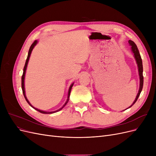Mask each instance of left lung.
Here are the masks:
<instances>
[{"label": "left lung", "mask_w": 156, "mask_h": 156, "mask_svg": "<svg viewBox=\"0 0 156 156\" xmlns=\"http://www.w3.org/2000/svg\"><path fill=\"white\" fill-rule=\"evenodd\" d=\"M129 45L131 46V51L133 52V53L134 55V57L136 60V64H137V66H138V70H139V77H140V87H139V92L136 95V97L135 98V101H133V104H132L129 107H131V106H133L134 105V103L137 100L138 98L140 96V94L142 91L143 89V62H142V58H141L140 55L139 53V51L138 50L137 47H136V44L134 43V41H131V40H129L128 41Z\"/></svg>", "instance_id": "8db88e82"}]
</instances>
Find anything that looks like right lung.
Listing matches in <instances>:
<instances>
[{
	"label": "right lung",
	"instance_id": "right-lung-1",
	"mask_svg": "<svg viewBox=\"0 0 156 156\" xmlns=\"http://www.w3.org/2000/svg\"><path fill=\"white\" fill-rule=\"evenodd\" d=\"M37 40H35L34 42H33V44L31 45V46H30V49H29V53H28V56H27V60H26V62H25V66H24V68H23V75H22V77H21V88H22V90H23V95H24V97H25V100H26V101H27V103H29V104L32 107V108H34V109H36V111H39L40 112H41V113H43V114H52V113H55V112H58V111H60L61 109H62V108L67 104V103L68 102V101H69V96H70V92H71V90H72V87H73V83H72V84H71V86L69 87V90H68V99H67V100H66V103H65V104L61 107L60 108H59V109H58V110H56V111H51V112H46V111H41V110H40V109H37V108H35V107H33L30 103V102L29 101V100H27V97H26V95H25V84H24V81H25V73H26V69H27V64H28V62H29V58H30V54H31V53H32V49H33V48H34V46L37 44Z\"/></svg>",
	"mask_w": 156,
	"mask_h": 156
}]
</instances>
